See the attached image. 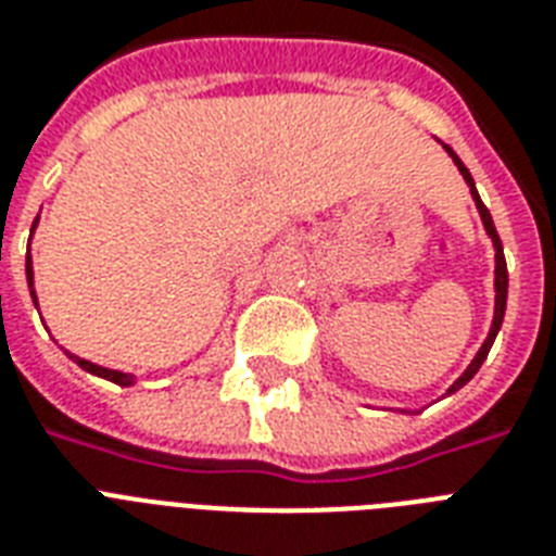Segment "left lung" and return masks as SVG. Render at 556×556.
Wrapping results in <instances>:
<instances>
[{
  "label": "left lung",
  "instance_id": "left-lung-1",
  "mask_svg": "<svg viewBox=\"0 0 556 556\" xmlns=\"http://www.w3.org/2000/svg\"><path fill=\"white\" fill-rule=\"evenodd\" d=\"M447 150V155L453 159V164L458 167V173H462V178L467 181V187H470V195H473L476 201V210H479V216H482V225L484 230H488V236H491L493 242V251H496V268H493V291H496V303H493V323H491V331H488V338H484L482 349L476 352V357L470 361V366H467L465 371H462V378L453 383V387L447 389V395H453L456 389H462L467 383V380L473 378L476 371H479V366L484 364V357H488V352H491L493 340H496V334H500L502 329V320H505V305H508V265H505V251H502V242H500V233H496V227H493V218H491V210L484 207L482 199H479V192H476V185H473V176H470V169L462 164V159H458L456 152L450 150V147H444Z\"/></svg>",
  "mask_w": 556,
  "mask_h": 556
}]
</instances>
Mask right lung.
<instances>
[{"label": "right lung", "instance_id": "add662e5", "mask_svg": "<svg viewBox=\"0 0 556 556\" xmlns=\"http://www.w3.org/2000/svg\"><path fill=\"white\" fill-rule=\"evenodd\" d=\"M39 216L34 218V227H37ZM34 227H30V233H34ZM25 277H28V291H30V300H34V305L39 308L37 303V291H34V265H30V244H28V256H25ZM65 355L72 357L74 364L80 366V369H86L89 375H98V378H106L112 380V383H117V387H132L135 383V375H129V371H121V369H106V366H98L91 364V361H86V357H77L72 355V352H65Z\"/></svg>", "mask_w": 556, "mask_h": 556}]
</instances>
